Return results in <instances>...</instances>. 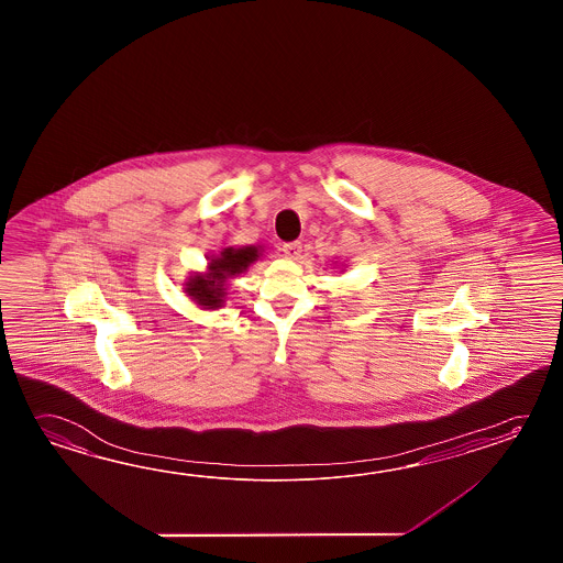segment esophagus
<instances>
[{
  "label": "esophagus",
  "instance_id": "esophagus-1",
  "mask_svg": "<svg viewBox=\"0 0 563 563\" xmlns=\"http://www.w3.org/2000/svg\"><path fill=\"white\" fill-rule=\"evenodd\" d=\"M282 252L286 255L287 260H298L301 253V243L299 241H291V243H284Z\"/></svg>",
  "mask_w": 563,
  "mask_h": 563
}]
</instances>
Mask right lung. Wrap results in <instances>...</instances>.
<instances>
[{"mask_svg":"<svg viewBox=\"0 0 563 563\" xmlns=\"http://www.w3.org/2000/svg\"><path fill=\"white\" fill-rule=\"evenodd\" d=\"M264 255L262 245H228L207 257L205 272H192L183 289L201 310H219L225 306L229 282L245 274L250 265Z\"/></svg>","mask_w":563,"mask_h":563,"instance_id":"add662e5","label":"right lung"}]
</instances>
